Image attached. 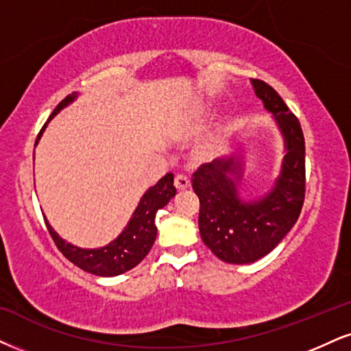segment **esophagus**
<instances>
[{"mask_svg": "<svg viewBox=\"0 0 351 351\" xmlns=\"http://www.w3.org/2000/svg\"><path fill=\"white\" fill-rule=\"evenodd\" d=\"M174 185L177 190H187L190 187V179L187 176H176V180H174Z\"/></svg>", "mask_w": 351, "mask_h": 351, "instance_id": "34e87169", "label": "esophagus"}]
</instances>
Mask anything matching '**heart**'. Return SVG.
Here are the masks:
<instances>
[{"label": "heart", "instance_id": "obj_1", "mask_svg": "<svg viewBox=\"0 0 351 351\" xmlns=\"http://www.w3.org/2000/svg\"><path fill=\"white\" fill-rule=\"evenodd\" d=\"M224 132H226V130H224ZM224 132H223V133H224Z\"/></svg>", "mask_w": 351, "mask_h": 351}]
</instances>
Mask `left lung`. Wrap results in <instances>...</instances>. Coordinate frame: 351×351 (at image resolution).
<instances>
[{
  "mask_svg": "<svg viewBox=\"0 0 351 351\" xmlns=\"http://www.w3.org/2000/svg\"><path fill=\"white\" fill-rule=\"evenodd\" d=\"M252 86L283 135L287 154L275 185L255 200L241 198L239 154L228 161L202 164L192 179L193 192L200 200L202 239L216 257L228 263H252L270 254L295 226L304 203V135L300 120L265 81L252 80Z\"/></svg>",
  "mask_w": 351,
  "mask_h": 351,
  "instance_id": "8db88e82",
  "label": "left lung"
}]
</instances>
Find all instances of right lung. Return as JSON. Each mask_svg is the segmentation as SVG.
Listing matches in <instances>:
<instances>
[{
  "mask_svg": "<svg viewBox=\"0 0 351 351\" xmlns=\"http://www.w3.org/2000/svg\"><path fill=\"white\" fill-rule=\"evenodd\" d=\"M77 93H73L70 96L64 97L63 101L56 106L53 114L50 115L49 122L51 120V117H55L63 107H66L68 104L75 101ZM47 123L43 125L40 133H38L36 146L38 140H40ZM174 195V176L169 172V174L164 176L162 179L154 185V187L146 190V193L141 197L140 203H138L132 219H130L123 231L120 232V236L112 241L110 244L104 245L101 249H81L77 247V245H73L56 234L53 228H51L49 221H47V218L45 224L51 239H53L56 247L60 249V252H62L68 261L75 263L76 267L83 268L84 271H89V274L97 276H117L132 270L133 267H136L138 263L148 255L149 249L153 247L156 241V234H158V228H156L154 223L156 213H158V210H161L162 206H166Z\"/></svg>",
  "mask_w": 351,
  "mask_h": 351,
  "instance_id": "obj_1",
  "label": "right lung"
}]
</instances>
